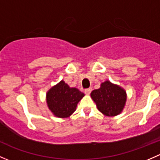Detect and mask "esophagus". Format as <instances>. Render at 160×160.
I'll return each instance as SVG.
<instances>
[{"mask_svg":"<svg viewBox=\"0 0 160 160\" xmlns=\"http://www.w3.org/2000/svg\"><path fill=\"white\" fill-rule=\"evenodd\" d=\"M91 90H92L91 88H87V89H85L84 92L86 94H90V92H91Z\"/></svg>","mask_w":160,"mask_h":160,"instance_id":"esophagus-1","label":"esophagus"}]
</instances>
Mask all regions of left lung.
Returning a JSON list of instances; mask_svg holds the SVG:
<instances>
[{
  "label": "left lung",
  "mask_w": 160,
  "mask_h": 160,
  "mask_svg": "<svg viewBox=\"0 0 160 160\" xmlns=\"http://www.w3.org/2000/svg\"><path fill=\"white\" fill-rule=\"evenodd\" d=\"M90 95L98 110L109 117L120 113L127 100L125 90L108 80L102 83L100 89L93 90Z\"/></svg>",
  "instance_id": "1"
}]
</instances>
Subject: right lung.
I'll list each match as a JSON object with an SVG mask.
<instances>
[{"mask_svg": "<svg viewBox=\"0 0 160 160\" xmlns=\"http://www.w3.org/2000/svg\"><path fill=\"white\" fill-rule=\"evenodd\" d=\"M84 96L77 88H70L60 81L47 93V102L51 112L60 118L68 117L76 110L78 102Z\"/></svg>", "mask_w": 160, "mask_h": 160, "instance_id": "add662e5", "label": "right lung"}]
</instances>
